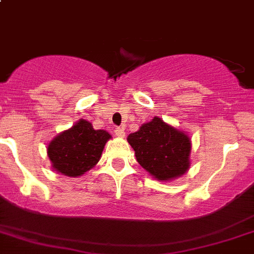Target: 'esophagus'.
<instances>
[{"mask_svg":"<svg viewBox=\"0 0 254 254\" xmlns=\"http://www.w3.org/2000/svg\"><path fill=\"white\" fill-rule=\"evenodd\" d=\"M114 132H116V135L118 136V137H125V131L123 127H117V129L114 130Z\"/></svg>","mask_w":254,"mask_h":254,"instance_id":"34e87169","label":"esophagus"}]
</instances>
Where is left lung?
Returning <instances> with one entry per match:
<instances>
[{
	"mask_svg": "<svg viewBox=\"0 0 254 254\" xmlns=\"http://www.w3.org/2000/svg\"><path fill=\"white\" fill-rule=\"evenodd\" d=\"M135 150L136 160L160 182L183 176L190 168L191 140L183 130L165 123L159 117L144 123L127 136Z\"/></svg>",
	"mask_w": 254,
	"mask_h": 254,
	"instance_id": "8db88e82",
	"label": "left lung"
}]
</instances>
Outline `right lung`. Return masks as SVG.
Here are the masks:
<instances>
[{"mask_svg":"<svg viewBox=\"0 0 254 254\" xmlns=\"http://www.w3.org/2000/svg\"><path fill=\"white\" fill-rule=\"evenodd\" d=\"M111 138L106 130H95L90 122L79 119L49 142L47 154L58 174L79 177L99 163L106 142Z\"/></svg>","mask_w":254,"mask_h":254,"instance_id":"obj_1","label":"right lung"}]
</instances>
